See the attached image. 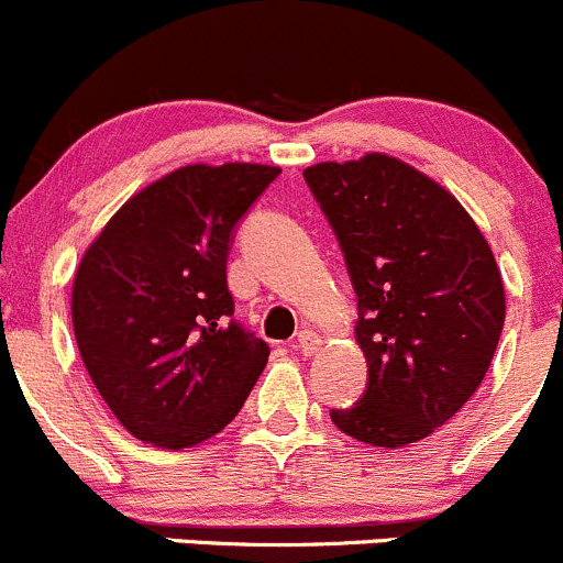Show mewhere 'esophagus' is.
Wrapping results in <instances>:
<instances>
[{
    "mask_svg": "<svg viewBox=\"0 0 563 563\" xmlns=\"http://www.w3.org/2000/svg\"><path fill=\"white\" fill-rule=\"evenodd\" d=\"M320 344H322V339L317 336L314 331H300L292 347L298 350V353H303V355H314L317 350H320Z\"/></svg>",
    "mask_w": 563,
    "mask_h": 563,
    "instance_id": "34e87169",
    "label": "esophagus"
}]
</instances>
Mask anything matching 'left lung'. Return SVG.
<instances>
[{
	"label": "left lung",
	"instance_id": "left-lung-1",
	"mask_svg": "<svg viewBox=\"0 0 563 563\" xmlns=\"http://www.w3.org/2000/svg\"><path fill=\"white\" fill-rule=\"evenodd\" d=\"M358 295L355 342L369 383L331 421L399 449L432 435L482 386L506 317L504 279L468 210L386 153L306 166Z\"/></svg>",
	"mask_w": 563,
	"mask_h": 563
}]
</instances>
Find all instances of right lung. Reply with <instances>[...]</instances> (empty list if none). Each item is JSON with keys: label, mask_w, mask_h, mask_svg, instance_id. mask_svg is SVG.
<instances>
[{"label": "right lung", "mask_w": 563, "mask_h": 563, "mask_svg": "<svg viewBox=\"0 0 563 563\" xmlns=\"http://www.w3.org/2000/svg\"><path fill=\"white\" fill-rule=\"evenodd\" d=\"M268 164H188L133 194L87 246L70 292L95 388L133 438L188 449L224 430L268 364L232 322V230Z\"/></svg>", "instance_id": "obj_1"}]
</instances>
